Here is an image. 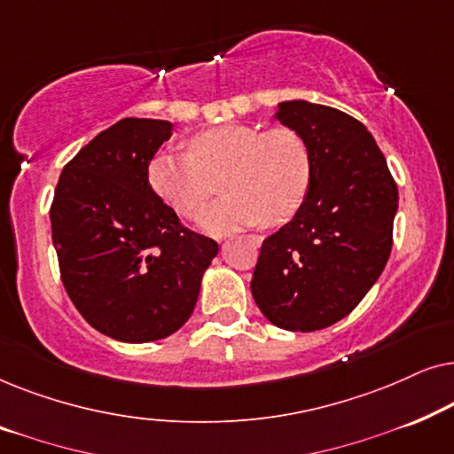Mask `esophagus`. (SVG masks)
Listing matches in <instances>:
<instances>
[{"mask_svg": "<svg viewBox=\"0 0 454 454\" xmlns=\"http://www.w3.org/2000/svg\"><path fill=\"white\" fill-rule=\"evenodd\" d=\"M252 241L258 246V244H260V238H252Z\"/></svg>", "mask_w": 454, "mask_h": 454, "instance_id": "obj_1", "label": "esophagus"}]
</instances>
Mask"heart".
<instances>
[{"label": "heart", "mask_w": 454, "mask_h": 454, "mask_svg": "<svg viewBox=\"0 0 454 454\" xmlns=\"http://www.w3.org/2000/svg\"><path fill=\"white\" fill-rule=\"evenodd\" d=\"M223 173L225 196L200 213L202 229L229 233L256 225H281L301 208L312 163L308 145L295 129L227 123L190 140V153H157L148 163V184L177 215L192 219L213 194Z\"/></svg>", "instance_id": "obj_1"}]
</instances>
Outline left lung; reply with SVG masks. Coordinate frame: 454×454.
I'll list each match as a JSON object with an SVG mask.
<instances>
[{
  "label": "left lung",
  "mask_w": 454,
  "mask_h": 454,
  "mask_svg": "<svg viewBox=\"0 0 454 454\" xmlns=\"http://www.w3.org/2000/svg\"><path fill=\"white\" fill-rule=\"evenodd\" d=\"M275 117L308 145L312 177L301 208L260 247L252 295L272 325L312 333L345 318L382 275L399 190L362 121L308 101Z\"/></svg>",
  "instance_id": "8db88e82"
}]
</instances>
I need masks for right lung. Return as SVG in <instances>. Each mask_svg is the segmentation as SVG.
Returning a JSON list of instances; mask_svg holds the SVG:
<instances>
[{
    "label": "right lung",
    "instance_id": "right-lung-1",
    "mask_svg": "<svg viewBox=\"0 0 454 454\" xmlns=\"http://www.w3.org/2000/svg\"><path fill=\"white\" fill-rule=\"evenodd\" d=\"M171 129V121L138 117L103 129L64 167L49 210L72 303L92 328L123 343L182 328L219 252L148 184V163Z\"/></svg>",
    "mask_w": 454,
    "mask_h": 454
}]
</instances>
